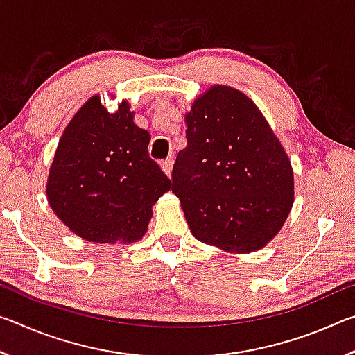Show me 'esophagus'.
I'll use <instances>...</instances> for the list:
<instances>
[{
	"mask_svg": "<svg viewBox=\"0 0 355 355\" xmlns=\"http://www.w3.org/2000/svg\"><path fill=\"white\" fill-rule=\"evenodd\" d=\"M172 167H173V158H172V156H169V158L164 159L163 163H161V169L164 171V173H166L167 177H171V173H172Z\"/></svg>",
	"mask_w": 355,
	"mask_h": 355,
	"instance_id": "obj_1",
	"label": "esophagus"
}]
</instances>
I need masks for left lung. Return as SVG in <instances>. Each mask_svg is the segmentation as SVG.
<instances>
[{"label": "left lung", "instance_id": "1", "mask_svg": "<svg viewBox=\"0 0 355 355\" xmlns=\"http://www.w3.org/2000/svg\"><path fill=\"white\" fill-rule=\"evenodd\" d=\"M172 191L199 241L245 254L277 235L294 202L288 155L248 95L211 86L184 116Z\"/></svg>", "mask_w": 355, "mask_h": 355}]
</instances>
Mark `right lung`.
I'll return each instance as SVG.
<instances>
[{
    "label": "right lung",
    "mask_w": 355,
    "mask_h": 355,
    "mask_svg": "<svg viewBox=\"0 0 355 355\" xmlns=\"http://www.w3.org/2000/svg\"><path fill=\"white\" fill-rule=\"evenodd\" d=\"M122 101L107 112L98 95L84 103L59 139L46 197L53 211L87 241L131 243L146 233L152 207L171 180L148 156L150 133Z\"/></svg>",
    "instance_id": "add662e5"
}]
</instances>
